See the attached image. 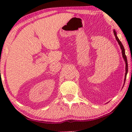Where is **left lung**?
I'll return each mask as SVG.
<instances>
[{
	"label": "left lung",
	"mask_w": 132,
	"mask_h": 132,
	"mask_svg": "<svg viewBox=\"0 0 132 132\" xmlns=\"http://www.w3.org/2000/svg\"><path fill=\"white\" fill-rule=\"evenodd\" d=\"M113 34H114V35L115 36V38L117 39V42H118V44H119L120 49H121L122 50V57L123 58L125 62V64H126V68H125V70H126V72H125V80L124 81L125 82V80H126V75H127V73H128V61H127V58H126V56L125 55V48L123 47V45L122 44V42L120 41V40L118 38V37L117 36V32H116V31L115 30H113ZM124 82V83H125Z\"/></svg>",
	"instance_id": "left-lung-1"
}]
</instances>
